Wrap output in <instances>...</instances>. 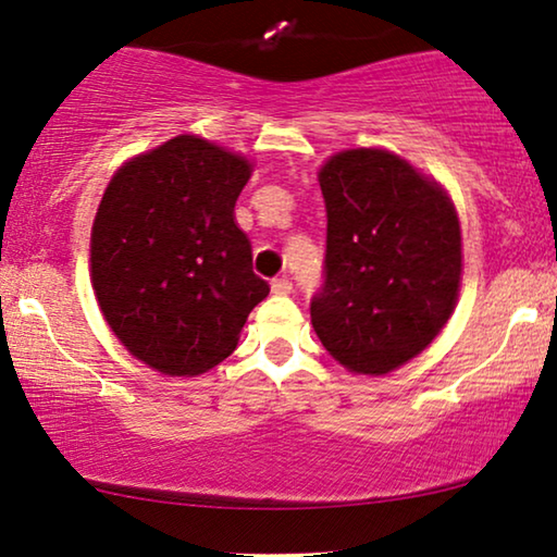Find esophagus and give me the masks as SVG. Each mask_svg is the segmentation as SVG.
<instances>
[{
  "instance_id": "34e87169",
  "label": "esophagus",
  "mask_w": 557,
  "mask_h": 557,
  "mask_svg": "<svg viewBox=\"0 0 557 557\" xmlns=\"http://www.w3.org/2000/svg\"><path fill=\"white\" fill-rule=\"evenodd\" d=\"M272 293H275V295H289V293H293V282H289L287 277L272 280Z\"/></svg>"
}]
</instances>
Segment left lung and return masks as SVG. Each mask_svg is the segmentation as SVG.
<instances>
[{
    "mask_svg": "<svg viewBox=\"0 0 557 557\" xmlns=\"http://www.w3.org/2000/svg\"><path fill=\"white\" fill-rule=\"evenodd\" d=\"M318 182L327 239L312 327L350 373H391L436 338L457 305V209L442 186L383 148L331 156Z\"/></svg>",
    "mask_w": 557,
    "mask_h": 557,
    "instance_id": "1",
    "label": "left lung"
}]
</instances>
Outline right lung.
Segmentation results:
<instances>
[{"instance_id": "right-lung-1", "label": "right lung", "mask_w": 557, "mask_h": 557, "mask_svg": "<svg viewBox=\"0 0 557 557\" xmlns=\"http://www.w3.org/2000/svg\"><path fill=\"white\" fill-rule=\"evenodd\" d=\"M252 176L245 156L176 136L125 161L100 199L90 280L125 350L166 375H199L237 348L270 285L234 203Z\"/></svg>"}]
</instances>
